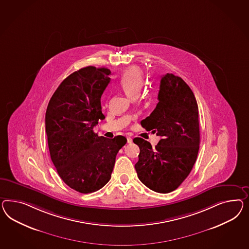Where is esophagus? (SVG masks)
Segmentation results:
<instances>
[{
    "label": "esophagus",
    "instance_id": "34e87169",
    "mask_svg": "<svg viewBox=\"0 0 249 249\" xmlns=\"http://www.w3.org/2000/svg\"><path fill=\"white\" fill-rule=\"evenodd\" d=\"M127 142L128 143H131L132 142V139L130 137H127Z\"/></svg>",
    "mask_w": 249,
    "mask_h": 249
}]
</instances>
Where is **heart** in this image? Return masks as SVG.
Instances as JSON below:
<instances>
[{
  "label": "heart",
  "instance_id": "1",
  "mask_svg": "<svg viewBox=\"0 0 249 249\" xmlns=\"http://www.w3.org/2000/svg\"><path fill=\"white\" fill-rule=\"evenodd\" d=\"M120 85L129 97L133 98L134 96H139L144 86V77L142 70L138 67L129 68L121 76Z\"/></svg>",
  "mask_w": 249,
  "mask_h": 249
}]
</instances>
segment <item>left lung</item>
Masks as SVG:
<instances>
[{
	"label": "left lung",
	"mask_w": 249,
	"mask_h": 249,
	"mask_svg": "<svg viewBox=\"0 0 249 249\" xmlns=\"http://www.w3.org/2000/svg\"><path fill=\"white\" fill-rule=\"evenodd\" d=\"M158 100L141 124L161 139L152 148L147 141L135 138L140 148L135 168L145 186L169 193L181 185L195 164L200 143L198 107L188 84L172 73L161 77Z\"/></svg>",
	"instance_id": "1"
}]
</instances>
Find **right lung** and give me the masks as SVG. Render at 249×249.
I'll use <instances>...</instances> for the list:
<instances>
[{"label": "right lung", "mask_w": 249, "mask_h": 249, "mask_svg": "<svg viewBox=\"0 0 249 249\" xmlns=\"http://www.w3.org/2000/svg\"><path fill=\"white\" fill-rule=\"evenodd\" d=\"M107 68L88 66L69 75L49 101L45 129L52 161L70 188L87 194L110 179L123 136L99 137L93 128L103 121L101 95L110 81Z\"/></svg>", "instance_id": "obj_1"}]
</instances>
